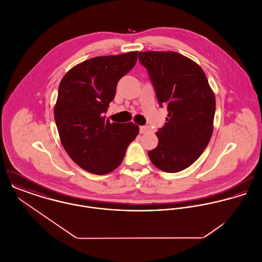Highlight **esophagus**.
<instances>
[{"mask_svg": "<svg viewBox=\"0 0 262 262\" xmlns=\"http://www.w3.org/2000/svg\"><path fill=\"white\" fill-rule=\"evenodd\" d=\"M139 130H140V133L143 134V133H146L148 131V128L146 126H140Z\"/></svg>", "mask_w": 262, "mask_h": 262, "instance_id": "obj_1", "label": "esophagus"}]
</instances>
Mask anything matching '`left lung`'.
Masks as SVG:
<instances>
[{
    "instance_id": "obj_1",
    "label": "left lung",
    "mask_w": 262,
    "mask_h": 262,
    "mask_svg": "<svg viewBox=\"0 0 262 262\" xmlns=\"http://www.w3.org/2000/svg\"><path fill=\"white\" fill-rule=\"evenodd\" d=\"M166 123L155 134L158 144L148 151L151 162L165 172H179L204 152L213 133L215 95L199 64L173 51L139 52Z\"/></svg>"
}]
</instances>
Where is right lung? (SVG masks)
Returning a JSON list of instances; mask_svg holds the SVG:
<instances>
[{
    "instance_id": "1",
    "label": "right lung",
    "mask_w": 262,
    "mask_h": 262,
    "mask_svg": "<svg viewBox=\"0 0 262 262\" xmlns=\"http://www.w3.org/2000/svg\"><path fill=\"white\" fill-rule=\"evenodd\" d=\"M138 51L98 56L74 67L62 77L54 119L60 141L82 169L107 174L124 159L139 127L134 123H110L103 116L116 95L117 83L137 61Z\"/></svg>"
}]
</instances>
